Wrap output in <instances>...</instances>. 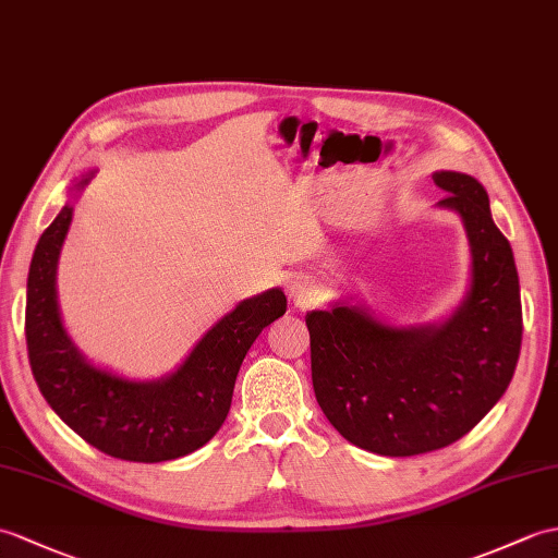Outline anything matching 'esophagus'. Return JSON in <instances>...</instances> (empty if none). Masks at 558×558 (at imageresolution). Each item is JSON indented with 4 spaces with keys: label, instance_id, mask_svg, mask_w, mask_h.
I'll return each mask as SVG.
<instances>
[{
    "label": "esophagus",
    "instance_id": "esophagus-1",
    "mask_svg": "<svg viewBox=\"0 0 558 558\" xmlns=\"http://www.w3.org/2000/svg\"><path fill=\"white\" fill-rule=\"evenodd\" d=\"M290 292L294 296V302L304 306V304H311V300L318 294V284L308 278H294L290 284Z\"/></svg>",
    "mask_w": 558,
    "mask_h": 558
}]
</instances>
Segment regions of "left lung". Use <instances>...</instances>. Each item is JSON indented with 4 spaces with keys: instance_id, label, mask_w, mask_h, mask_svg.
I'll return each mask as SVG.
<instances>
[{
    "instance_id": "obj_1",
    "label": "left lung",
    "mask_w": 558,
    "mask_h": 558,
    "mask_svg": "<svg viewBox=\"0 0 558 558\" xmlns=\"http://www.w3.org/2000/svg\"><path fill=\"white\" fill-rule=\"evenodd\" d=\"M433 180L473 252L471 292L457 314L425 328L385 326L356 306L306 316L318 407L344 439L383 457L425 454L471 433L507 392L521 354L513 252L485 187L454 171Z\"/></svg>"
}]
</instances>
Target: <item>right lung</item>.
Wrapping results in <instances>:
<instances>
[{
  "instance_id": "right-lung-1",
  "label": "right lung",
  "mask_w": 558,
  "mask_h": 558,
  "mask_svg": "<svg viewBox=\"0 0 558 558\" xmlns=\"http://www.w3.org/2000/svg\"><path fill=\"white\" fill-rule=\"evenodd\" d=\"M71 216L66 204L43 232L31 262L25 342L35 383L57 416L104 454L137 463L185 457L223 425L244 356L258 332L284 314L288 300L278 288L244 300L163 380L119 378L89 366L61 326L57 262Z\"/></svg>"
}]
</instances>
